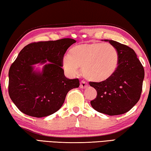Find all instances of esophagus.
I'll return each instance as SVG.
<instances>
[{"label":"esophagus","instance_id":"34e87169","mask_svg":"<svg viewBox=\"0 0 151 151\" xmlns=\"http://www.w3.org/2000/svg\"><path fill=\"white\" fill-rule=\"evenodd\" d=\"M88 86V83L85 81H81V85H80V88H85Z\"/></svg>","mask_w":151,"mask_h":151}]
</instances>
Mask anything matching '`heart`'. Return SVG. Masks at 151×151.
<instances>
[{
  "mask_svg": "<svg viewBox=\"0 0 151 151\" xmlns=\"http://www.w3.org/2000/svg\"><path fill=\"white\" fill-rule=\"evenodd\" d=\"M119 57L116 48L109 43L92 42L76 45L63 59L64 67L75 75L82 67L84 76L94 82L109 79L118 68Z\"/></svg>",
  "mask_w": 151,
  "mask_h": 151,
  "instance_id": "b5f03b06",
  "label": "heart"
}]
</instances>
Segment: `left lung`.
<instances>
[{"label":"left lung","mask_w":151,"mask_h":151,"mask_svg":"<svg viewBox=\"0 0 151 151\" xmlns=\"http://www.w3.org/2000/svg\"><path fill=\"white\" fill-rule=\"evenodd\" d=\"M108 41L118 51V68L108 80L89 82L97 92L91 104L96 111L114 116L129 111L139 101L145 70L132 48L114 40Z\"/></svg>","instance_id":"1"}]
</instances>
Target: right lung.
I'll return each mask as SVG.
<instances>
[{
	"mask_svg": "<svg viewBox=\"0 0 151 151\" xmlns=\"http://www.w3.org/2000/svg\"><path fill=\"white\" fill-rule=\"evenodd\" d=\"M75 42L68 38L34 42L19 52L9 69V94L22 112L37 118L50 115L60 109L68 92L78 87V78H67L61 68L66 50ZM47 60L51 63L41 73L33 71V64Z\"/></svg>",
	"mask_w": 151,
	"mask_h": 151,
	"instance_id": "add662e5",
	"label": "right lung"
}]
</instances>
